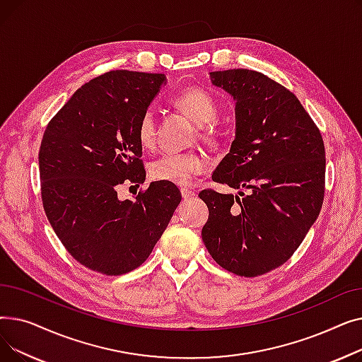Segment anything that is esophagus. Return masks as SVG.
Wrapping results in <instances>:
<instances>
[{"label":"esophagus","instance_id":"obj_1","mask_svg":"<svg viewBox=\"0 0 362 362\" xmlns=\"http://www.w3.org/2000/svg\"><path fill=\"white\" fill-rule=\"evenodd\" d=\"M180 194H182L183 199H191V198L195 197V192L191 191V189H187V187H182L180 189Z\"/></svg>","mask_w":362,"mask_h":362}]
</instances>
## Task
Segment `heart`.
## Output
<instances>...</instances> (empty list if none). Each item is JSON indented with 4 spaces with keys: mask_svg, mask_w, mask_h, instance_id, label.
Here are the masks:
<instances>
[{
    "mask_svg": "<svg viewBox=\"0 0 362 362\" xmlns=\"http://www.w3.org/2000/svg\"><path fill=\"white\" fill-rule=\"evenodd\" d=\"M175 105L198 124L207 123L199 129V136L205 142L214 144L218 141L220 129L214 123H210L217 116V104L205 89L191 86L182 90L175 98ZM136 138L144 149L154 148L157 139V119L152 110H146L141 116L136 126ZM205 168L206 158L198 151L167 152L151 163L149 176L158 182L186 186L195 176L204 173Z\"/></svg>",
    "mask_w": 362,
    "mask_h": 362,
    "instance_id": "b5f03b06",
    "label": "heart"
}]
</instances>
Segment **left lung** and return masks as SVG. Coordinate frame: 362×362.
Segmentation results:
<instances>
[{
  "mask_svg": "<svg viewBox=\"0 0 362 362\" xmlns=\"http://www.w3.org/2000/svg\"><path fill=\"white\" fill-rule=\"evenodd\" d=\"M236 101V138L213 180L246 187L240 197L204 189L210 216L202 240L214 261L257 277L286 262L317 220L325 199L326 149L295 95L248 69L213 71Z\"/></svg>",
  "mask_w": 362,
  "mask_h": 362,
  "instance_id": "left-lung-1",
  "label": "left lung"
}]
</instances>
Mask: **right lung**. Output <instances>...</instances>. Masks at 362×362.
<instances>
[{
  "mask_svg": "<svg viewBox=\"0 0 362 362\" xmlns=\"http://www.w3.org/2000/svg\"><path fill=\"white\" fill-rule=\"evenodd\" d=\"M164 81L161 73L107 71L76 90L44 132L45 214L67 252L92 272L138 269L182 199L165 182H152L135 201L117 198L124 182L145 180L136 126Z\"/></svg>",
  "mask_w": 362,
  "mask_h": 362,
  "instance_id": "1",
  "label": "right lung"
}]
</instances>
